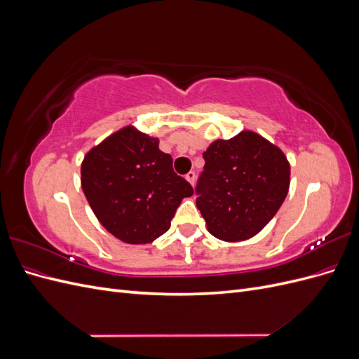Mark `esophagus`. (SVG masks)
<instances>
[{
	"label": "esophagus",
	"mask_w": 359,
	"mask_h": 359,
	"mask_svg": "<svg viewBox=\"0 0 359 359\" xmlns=\"http://www.w3.org/2000/svg\"><path fill=\"white\" fill-rule=\"evenodd\" d=\"M186 180L191 184V186H194V181H196V173L194 172H189L186 175Z\"/></svg>",
	"instance_id": "esophagus-1"
}]
</instances>
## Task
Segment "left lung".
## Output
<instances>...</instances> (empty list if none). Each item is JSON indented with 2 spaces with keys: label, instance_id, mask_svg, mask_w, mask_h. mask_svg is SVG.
Instances as JSON below:
<instances>
[{
  "label": "left lung",
  "instance_id": "8db88e82",
  "mask_svg": "<svg viewBox=\"0 0 359 359\" xmlns=\"http://www.w3.org/2000/svg\"><path fill=\"white\" fill-rule=\"evenodd\" d=\"M196 206L206 229L227 243L257 235L285 202L290 165L277 145L252 130L217 139L203 153Z\"/></svg>",
  "mask_w": 359,
  "mask_h": 359
}]
</instances>
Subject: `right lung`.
I'll use <instances>...</instances> for the list:
<instances>
[{
    "instance_id": "obj_1",
    "label": "right lung",
    "mask_w": 359,
    "mask_h": 359,
    "mask_svg": "<svg viewBox=\"0 0 359 359\" xmlns=\"http://www.w3.org/2000/svg\"><path fill=\"white\" fill-rule=\"evenodd\" d=\"M81 186L107 232L127 244H148L170 220L193 189L172 169V157L158 137L126 126L85 154Z\"/></svg>"
}]
</instances>
